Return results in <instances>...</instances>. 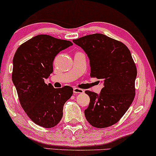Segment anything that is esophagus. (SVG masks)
<instances>
[{
    "label": "esophagus",
    "mask_w": 156,
    "mask_h": 156,
    "mask_svg": "<svg viewBox=\"0 0 156 156\" xmlns=\"http://www.w3.org/2000/svg\"><path fill=\"white\" fill-rule=\"evenodd\" d=\"M84 93V90L83 89L78 88V87H74L73 88V93L74 94H81Z\"/></svg>",
    "instance_id": "34e87169"
}]
</instances>
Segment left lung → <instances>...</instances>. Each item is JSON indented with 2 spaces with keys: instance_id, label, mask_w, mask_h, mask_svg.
Listing matches in <instances>:
<instances>
[{
  "instance_id": "8db88e82",
  "label": "left lung",
  "mask_w": 156,
  "mask_h": 156,
  "mask_svg": "<svg viewBox=\"0 0 156 156\" xmlns=\"http://www.w3.org/2000/svg\"><path fill=\"white\" fill-rule=\"evenodd\" d=\"M90 59V76L104 82L100 95L86 90L90 98L84 113L96 128L115 124L124 116L135 97L137 69L131 52L124 44L102 34L73 39Z\"/></svg>"
}]
</instances>
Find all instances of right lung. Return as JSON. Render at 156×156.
<instances>
[{"instance_id": "obj_1", "label": "right lung", "mask_w": 156, "mask_h": 156, "mask_svg": "<svg viewBox=\"0 0 156 156\" xmlns=\"http://www.w3.org/2000/svg\"><path fill=\"white\" fill-rule=\"evenodd\" d=\"M70 41L39 34L18 47L13 57L12 80L22 107L30 119L44 128L55 126L63 117L65 102L73 95L70 86L54 88L44 79L53 72V61Z\"/></svg>"}]
</instances>
